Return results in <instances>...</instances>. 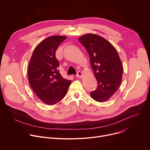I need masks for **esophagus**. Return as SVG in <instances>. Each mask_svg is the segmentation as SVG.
Wrapping results in <instances>:
<instances>
[{"mask_svg":"<svg viewBox=\"0 0 150 150\" xmlns=\"http://www.w3.org/2000/svg\"><path fill=\"white\" fill-rule=\"evenodd\" d=\"M82 76H83L82 72L80 71H77V74L76 75V77H81Z\"/></svg>","mask_w":150,"mask_h":150,"instance_id":"esophagus-1","label":"esophagus"}]
</instances>
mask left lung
<instances>
[{
    "instance_id": "8db88e82",
    "label": "left lung",
    "mask_w": 150,
    "mask_h": 150,
    "mask_svg": "<svg viewBox=\"0 0 150 150\" xmlns=\"http://www.w3.org/2000/svg\"><path fill=\"white\" fill-rule=\"evenodd\" d=\"M89 55L91 67L98 81L96 90L90 93L98 102L107 101L120 86L123 68L115 47L103 37L87 34L79 38Z\"/></svg>"
}]
</instances>
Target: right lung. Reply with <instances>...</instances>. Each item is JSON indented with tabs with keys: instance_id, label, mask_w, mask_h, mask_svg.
I'll list each match as a JSON object with an SVG mask.
<instances>
[{
	"instance_id": "right-lung-1",
	"label": "right lung",
	"mask_w": 150,
	"mask_h": 150,
	"mask_svg": "<svg viewBox=\"0 0 150 150\" xmlns=\"http://www.w3.org/2000/svg\"><path fill=\"white\" fill-rule=\"evenodd\" d=\"M66 36H52L41 42L35 49L28 67L29 84L43 103L52 105L65 96L71 81L59 73L55 52Z\"/></svg>"
}]
</instances>
